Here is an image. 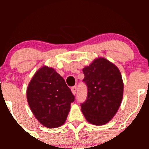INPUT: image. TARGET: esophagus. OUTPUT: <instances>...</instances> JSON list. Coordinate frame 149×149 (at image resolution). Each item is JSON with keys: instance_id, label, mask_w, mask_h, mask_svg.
Returning <instances> with one entry per match:
<instances>
[{"instance_id": "1", "label": "esophagus", "mask_w": 149, "mask_h": 149, "mask_svg": "<svg viewBox=\"0 0 149 149\" xmlns=\"http://www.w3.org/2000/svg\"><path fill=\"white\" fill-rule=\"evenodd\" d=\"M76 90H77L76 86L72 87V88H71V92H72V93L73 94V95H76Z\"/></svg>"}]
</instances>
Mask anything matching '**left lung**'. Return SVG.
Returning a JSON list of instances; mask_svg holds the SVG:
<instances>
[{
    "instance_id": "1",
    "label": "left lung",
    "mask_w": 149,
    "mask_h": 149,
    "mask_svg": "<svg viewBox=\"0 0 149 149\" xmlns=\"http://www.w3.org/2000/svg\"><path fill=\"white\" fill-rule=\"evenodd\" d=\"M88 97L81 111L88 122L103 125L114 117L123 96V81L118 68L104 57L83 68Z\"/></svg>"
}]
</instances>
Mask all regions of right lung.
<instances>
[{"label": "right lung", "instance_id": "right-lung-1", "mask_svg": "<svg viewBox=\"0 0 149 149\" xmlns=\"http://www.w3.org/2000/svg\"><path fill=\"white\" fill-rule=\"evenodd\" d=\"M26 97L36 118L47 128H57L64 123L75 99L64 78L47 66L33 75Z\"/></svg>", "mask_w": 149, "mask_h": 149}]
</instances>
